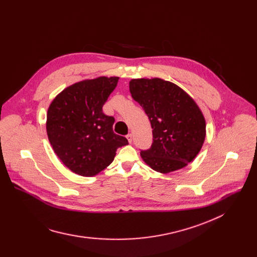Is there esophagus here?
<instances>
[{"instance_id":"obj_1","label":"esophagus","mask_w":257,"mask_h":257,"mask_svg":"<svg viewBox=\"0 0 257 257\" xmlns=\"http://www.w3.org/2000/svg\"><path fill=\"white\" fill-rule=\"evenodd\" d=\"M126 137H127V139H128V142H129V143H132V141H133V135H132L131 133H129Z\"/></svg>"}]
</instances>
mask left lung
I'll return each instance as SVG.
<instances>
[{
    "label": "left lung",
    "instance_id": "left-lung-1",
    "mask_svg": "<svg viewBox=\"0 0 257 257\" xmlns=\"http://www.w3.org/2000/svg\"><path fill=\"white\" fill-rule=\"evenodd\" d=\"M129 89L148 115L153 144L140 156L153 170L168 174L186 167L205 139V119L194 99L181 87L161 78H138Z\"/></svg>",
    "mask_w": 257,
    "mask_h": 257
}]
</instances>
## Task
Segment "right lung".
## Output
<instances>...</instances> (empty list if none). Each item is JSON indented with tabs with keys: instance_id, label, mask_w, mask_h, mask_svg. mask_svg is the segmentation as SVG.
<instances>
[{
	"instance_id": "obj_1",
	"label": "right lung",
	"mask_w": 257,
	"mask_h": 257,
	"mask_svg": "<svg viewBox=\"0 0 257 257\" xmlns=\"http://www.w3.org/2000/svg\"><path fill=\"white\" fill-rule=\"evenodd\" d=\"M119 77H97L72 84L51 102L47 115L50 143L61 162L73 173L92 177L112 164L117 149L128 140L113 131L114 117L102 105Z\"/></svg>"
}]
</instances>
